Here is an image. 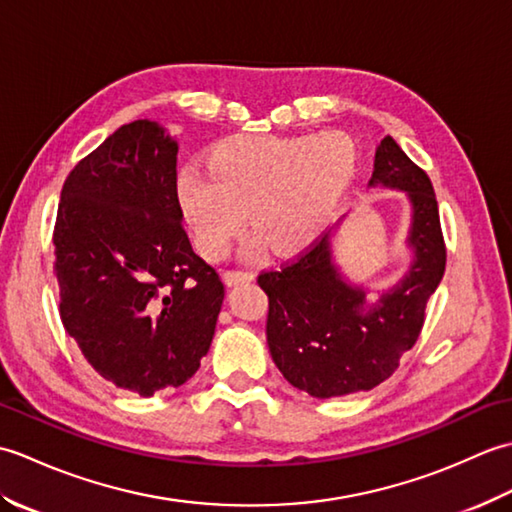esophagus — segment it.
<instances>
[{"instance_id": "1", "label": "esophagus", "mask_w": 512, "mask_h": 512, "mask_svg": "<svg viewBox=\"0 0 512 512\" xmlns=\"http://www.w3.org/2000/svg\"><path fill=\"white\" fill-rule=\"evenodd\" d=\"M253 279V273H248V270H226L224 273V284L226 286H237V284H244V281Z\"/></svg>"}]
</instances>
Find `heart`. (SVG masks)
<instances>
[{
    "instance_id": "1",
    "label": "heart",
    "mask_w": 512,
    "mask_h": 512,
    "mask_svg": "<svg viewBox=\"0 0 512 512\" xmlns=\"http://www.w3.org/2000/svg\"><path fill=\"white\" fill-rule=\"evenodd\" d=\"M356 151L343 134L231 136L206 154V173L187 165L178 202L195 246L226 253L244 228L273 255H292L323 235L352 180Z\"/></svg>"
}]
</instances>
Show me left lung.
Instances as JSON below:
<instances>
[{
	"label": "left lung",
	"instance_id": "obj_1",
	"mask_svg": "<svg viewBox=\"0 0 512 512\" xmlns=\"http://www.w3.org/2000/svg\"><path fill=\"white\" fill-rule=\"evenodd\" d=\"M405 191L411 204L407 246L413 259L396 286L374 301L334 264L332 233L257 284L268 295L266 339L279 372L314 398L369 391L398 369L418 341L424 308L447 266L431 180L391 136L380 140L369 187Z\"/></svg>",
	"mask_w": 512,
	"mask_h": 512
}]
</instances>
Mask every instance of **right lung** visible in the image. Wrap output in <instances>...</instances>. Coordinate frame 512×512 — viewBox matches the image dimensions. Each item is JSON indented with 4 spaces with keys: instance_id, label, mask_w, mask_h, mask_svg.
<instances>
[{
    "instance_id": "add662e5",
    "label": "right lung",
    "mask_w": 512,
    "mask_h": 512,
    "mask_svg": "<svg viewBox=\"0 0 512 512\" xmlns=\"http://www.w3.org/2000/svg\"><path fill=\"white\" fill-rule=\"evenodd\" d=\"M176 162L156 121L118 127L65 178L52 235L65 332L105 380L145 398L198 372L224 301L182 226Z\"/></svg>"
}]
</instances>
